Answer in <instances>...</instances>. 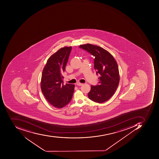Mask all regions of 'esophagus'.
<instances>
[{
	"label": "esophagus",
	"instance_id": "obj_1",
	"mask_svg": "<svg viewBox=\"0 0 159 159\" xmlns=\"http://www.w3.org/2000/svg\"><path fill=\"white\" fill-rule=\"evenodd\" d=\"M76 85H78V86H82V85H83V84L80 83H78L76 84Z\"/></svg>",
	"mask_w": 159,
	"mask_h": 159
}]
</instances>
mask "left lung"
<instances>
[{
	"label": "left lung",
	"instance_id": "8db88e82",
	"mask_svg": "<svg viewBox=\"0 0 159 159\" xmlns=\"http://www.w3.org/2000/svg\"><path fill=\"white\" fill-rule=\"evenodd\" d=\"M79 47L95 57L94 69L97 75H100L99 84L91 86L88 98L97 103L106 102L114 94L119 84L120 76L117 62L110 52L98 46L87 43L80 45Z\"/></svg>",
	"mask_w": 159,
	"mask_h": 159
}]
</instances>
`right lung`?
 I'll list each match as a JSON object with an SVG mask.
<instances>
[{"label":"right lung","mask_w":159,"mask_h":159,"mask_svg":"<svg viewBox=\"0 0 159 159\" xmlns=\"http://www.w3.org/2000/svg\"><path fill=\"white\" fill-rule=\"evenodd\" d=\"M72 47L61 48L51 55L43 69L41 88L45 98L52 106L61 108L72 99L75 85L63 84L62 74L71 52Z\"/></svg>","instance_id":"add662e5"}]
</instances>
